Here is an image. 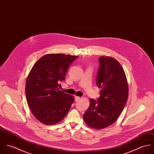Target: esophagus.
I'll return each instance as SVG.
<instances>
[{"label":"esophagus","instance_id":"obj_1","mask_svg":"<svg viewBox=\"0 0 154 154\" xmlns=\"http://www.w3.org/2000/svg\"><path fill=\"white\" fill-rule=\"evenodd\" d=\"M79 100H80V97H78V96H75V101H78Z\"/></svg>","mask_w":154,"mask_h":154}]
</instances>
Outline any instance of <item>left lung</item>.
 <instances>
[{
    "mask_svg": "<svg viewBox=\"0 0 154 154\" xmlns=\"http://www.w3.org/2000/svg\"><path fill=\"white\" fill-rule=\"evenodd\" d=\"M99 63L97 85L101 89V95L97 101L89 100V107L83 115L85 123L96 129L106 128L117 120L129 95L126 76L120 63L104 56L100 57Z\"/></svg>",
    "mask_w": 154,
    "mask_h": 154,
    "instance_id": "1",
    "label": "left lung"
}]
</instances>
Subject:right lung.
<instances>
[{
	"label": "right lung",
	"instance_id": "add662e5",
	"mask_svg": "<svg viewBox=\"0 0 154 154\" xmlns=\"http://www.w3.org/2000/svg\"><path fill=\"white\" fill-rule=\"evenodd\" d=\"M78 56L47 54L32 66L26 81V101L34 116L45 125H53L66 116L75 100L58 88Z\"/></svg>",
	"mask_w": 154,
	"mask_h": 154
}]
</instances>
